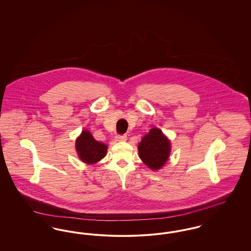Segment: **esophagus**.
Masks as SVG:
<instances>
[{
	"label": "esophagus",
	"mask_w": 251,
	"mask_h": 251,
	"mask_svg": "<svg viewBox=\"0 0 251 251\" xmlns=\"http://www.w3.org/2000/svg\"><path fill=\"white\" fill-rule=\"evenodd\" d=\"M126 140H127V135H125V134L116 136V141H118V142H123V141H126Z\"/></svg>",
	"instance_id": "1"
}]
</instances>
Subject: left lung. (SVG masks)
<instances>
[{"instance_id": "left-lung-1", "label": "left lung", "mask_w": 251, "mask_h": 251, "mask_svg": "<svg viewBox=\"0 0 251 251\" xmlns=\"http://www.w3.org/2000/svg\"><path fill=\"white\" fill-rule=\"evenodd\" d=\"M171 146L167 136L158 128H152L138 144V154L147 167L158 170L167 163Z\"/></svg>"}]
</instances>
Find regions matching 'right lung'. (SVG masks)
Instances as JSON below:
<instances>
[{
  "instance_id": "right-lung-1",
  "label": "right lung",
  "mask_w": 251,
  "mask_h": 251,
  "mask_svg": "<svg viewBox=\"0 0 251 251\" xmlns=\"http://www.w3.org/2000/svg\"><path fill=\"white\" fill-rule=\"evenodd\" d=\"M75 148L79 158L87 165H93L106 155L107 146L94 139L90 131L84 130L76 139Z\"/></svg>"
}]
</instances>
